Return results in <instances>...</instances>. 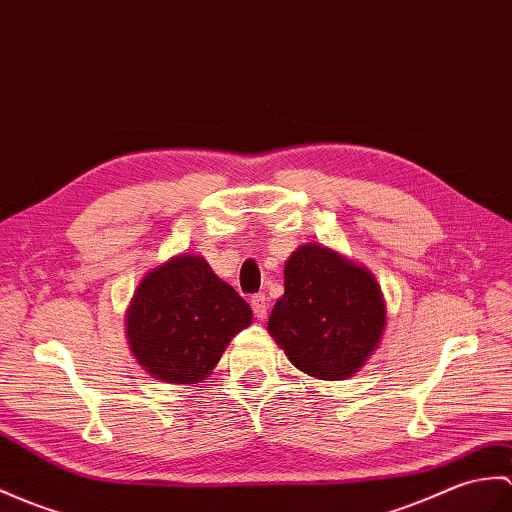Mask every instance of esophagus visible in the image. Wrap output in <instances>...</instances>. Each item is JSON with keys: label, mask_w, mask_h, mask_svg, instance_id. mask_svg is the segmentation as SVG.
Listing matches in <instances>:
<instances>
[{"label": "esophagus", "mask_w": 512, "mask_h": 512, "mask_svg": "<svg viewBox=\"0 0 512 512\" xmlns=\"http://www.w3.org/2000/svg\"><path fill=\"white\" fill-rule=\"evenodd\" d=\"M251 305H253L255 318H257V320H266V316H268V299H266V296H264V294L253 296Z\"/></svg>", "instance_id": "1"}]
</instances>
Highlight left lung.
Returning a JSON list of instances; mask_svg holds the SVG:
<instances>
[{"instance_id":"1","label":"left lung","mask_w":512,"mask_h":512,"mask_svg":"<svg viewBox=\"0 0 512 512\" xmlns=\"http://www.w3.org/2000/svg\"><path fill=\"white\" fill-rule=\"evenodd\" d=\"M285 292L268 334L305 375L349 379L386 329V301L373 272L320 242L296 248L283 268Z\"/></svg>"}]
</instances>
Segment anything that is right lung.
Masks as SVG:
<instances>
[{
  "mask_svg": "<svg viewBox=\"0 0 512 512\" xmlns=\"http://www.w3.org/2000/svg\"><path fill=\"white\" fill-rule=\"evenodd\" d=\"M251 323V307L205 257L178 253L139 281L126 310V338L152 379L198 384Z\"/></svg>",
  "mask_w": 512,
  "mask_h": 512,
  "instance_id": "obj_1",
  "label": "right lung"
}]
</instances>
